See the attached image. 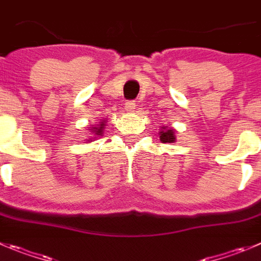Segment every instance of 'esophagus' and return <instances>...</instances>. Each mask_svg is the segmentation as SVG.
<instances>
[{
  "instance_id": "obj_1",
  "label": "esophagus",
  "mask_w": 261,
  "mask_h": 261,
  "mask_svg": "<svg viewBox=\"0 0 261 261\" xmlns=\"http://www.w3.org/2000/svg\"><path fill=\"white\" fill-rule=\"evenodd\" d=\"M135 106H136V103L134 100H127L125 103V109L126 111H128V112H133L134 109H135Z\"/></svg>"
}]
</instances>
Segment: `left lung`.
I'll use <instances>...</instances> for the list:
<instances>
[{"label": "left lung", "mask_w": 261, "mask_h": 261, "mask_svg": "<svg viewBox=\"0 0 261 261\" xmlns=\"http://www.w3.org/2000/svg\"><path fill=\"white\" fill-rule=\"evenodd\" d=\"M160 139L161 142L164 143H174L175 142V135L174 130L171 128H162V131L160 133Z\"/></svg>", "instance_id": "left-lung-1"}]
</instances>
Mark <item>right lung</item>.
<instances>
[{"label": "right lung", "instance_id": "obj_1", "mask_svg": "<svg viewBox=\"0 0 261 261\" xmlns=\"http://www.w3.org/2000/svg\"><path fill=\"white\" fill-rule=\"evenodd\" d=\"M103 126H104V123H100V127H99V128L95 127L94 128V131H95V134H96V135H101V130H103Z\"/></svg>", "mask_w": 261, "mask_h": 261}]
</instances>
